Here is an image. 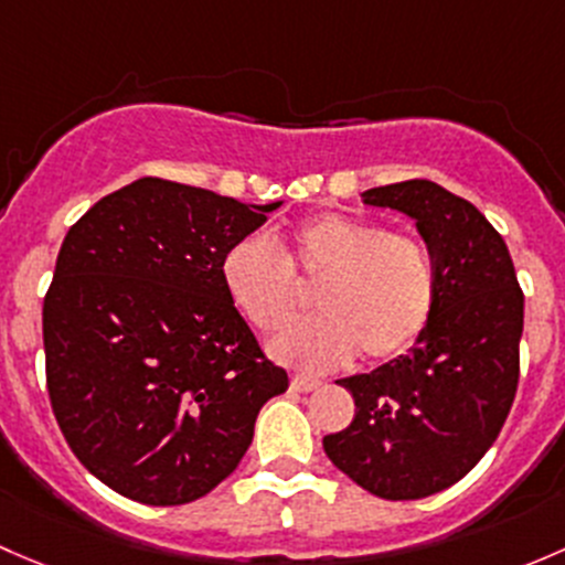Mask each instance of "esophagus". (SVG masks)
Listing matches in <instances>:
<instances>
[{
    "mask_svg": "<svg viewBox=\"0 0 565 565\" xmlns=\"http://www.w3.org/2000/svg\"><path fill=\"white\" fill-rule=\"evenodd\" d=\"M321 386V381L318 377H310V375H294L290 377V388L294 392H312V388Z\"/></svg>",
    "mask_w": 565,
    "mask_h": 565,
    "instance_id": "1",
    "label": "esophagus"
}]
</instances>
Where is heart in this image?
<instances>
[{
	"label": "heart",
	"mask_w": 565,
	"mask_h": 565,
	"mask_svg": "<svg viewBox=\"0 0 565 565\" xmlns=\"http://www.w3.org/2000/svg\"><path fill=\"white\" fill-rule=\"evenodd\" d=\"M225 296L253 329L271 334L299 305V279L318 285L321 316L271 340L290 367L331 370L351 362H392L408 353L438 301V269L429 247L372 220L326 212L296 225L285 242L244 236L220 264Z\"/></svg>",
	"instance_id": "heart-1"
}]
</instances>
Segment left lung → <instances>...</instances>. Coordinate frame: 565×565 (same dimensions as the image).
<instances>
[{
	"label": "left lung",
	"instance_id": "8db88e82",
	"mask_svg": "<svg viewBox=\"0 0 565 565\" xmlns=\"http://www.w3.org/2000/svg\"><path fill=\"white\" fill-rule=\"evenodd\" d=\"M364 203L416 220L438 301L408 356L337 381L356 413L323 449L372 495L418 500L457 484L503 429L520 383L525 296L503 236L465 198L411 179L367 190Z\"/></svg>",
	"mask_w": 565,
	"mask_h": 565
}]
</instances>
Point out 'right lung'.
<instances>
[{
    "label": "right lung",
    "mask_w": 565,
    "mask_h": 565,
    "mask_svg": "<svg viewBox=\"0 0 565 565\" xmlns=\"http://www.w3.org/2000/svg\"><path fill=\"white\" fill-rule=\"evenodd\" d=\"M277 206L143 177L67 231L43 299L45 383L73 455L119 495L212 492L288 388L220 277L231 244Z\"/></svg>",
    "instance_id": "1"
}]
</instances>
